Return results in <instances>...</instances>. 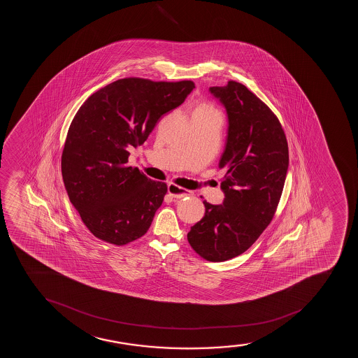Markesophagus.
I'll return each instance as SVG.
<instances>
[{"instance_id": "1", "label": "esophagus", "mask_w": 358, "mask_h": 358, "mask_svg": "<svg viewBox=\"0 0 358 358\" xmlns=\"http://www.w3.org/2000/svg\"><path fill=\"white\" fill-rule=\"evenodd\" d=\"M167 189H169V194H171L173 198H177V199H180V198H184L191 194V191H189V189H181L179 186L172 184V182L169 184Z\"/></svg>"}]
</instances>
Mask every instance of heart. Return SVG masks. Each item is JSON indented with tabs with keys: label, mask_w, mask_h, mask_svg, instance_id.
Returning a JSON list of instances; mask_svg holds the SVG:
<instances>
[{
	"label": "heart",
	"mask_w": 358,
	"mask_h": 358,
	"mask_svg": "<svg viewBox=\"0 0 358 358\" xmlns=\"http://www.w3.org/2000/svg\"><path fill=\"white\" fill-rule=\"evenodd\" d=\"M197 111H209V112H214L211 108H210L209 106H206V105H203V106H199L197 108Z\"/></svg>",
	"instance_id": "b5f03b06"
}]
</instances>
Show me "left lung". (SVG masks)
Instances as JSON below:
<instances>
[{
    "label": "left lung",
    "instance_id": "left-lung-1",
    "mask_svg": "<svg viewBox=\"0 0 358 358\" xmlns=\"http://www.w3.org/2000/svg\"><path fill=\"white\" fill-rule=\"evenodd\" d=\"M226 108L228 129L220 167L222 204L204 201L206 214L191 227L189 245L209 262L243 255L271 222L289 166L288 142L280 120L241 83L210 87Z\"/></svg>",
    "mask_w": 358,
    "mask_h": 358
}]
</instances>
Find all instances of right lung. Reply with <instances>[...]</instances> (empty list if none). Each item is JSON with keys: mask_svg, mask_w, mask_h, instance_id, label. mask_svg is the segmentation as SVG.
Listing matches in <instances>:
<instances>
[{"mask_svg": "<svg viewBox=\"0 0 358 358\" xmlns=\"http://www.w3.org/2000/svg\"><path fill=\"white\" fill-rule=\"evenodd\" d=\"M192 81L152 83L120 78L78 108L62 154V177L71 204L92 234L117 246L143 236L167 185L128 166L157 122L185 101Z\"/></svg>", "mask_w": 358, "mask_h": 358, "instance_id": "right-lung-1", "label": "right lung"}]
</instances>
